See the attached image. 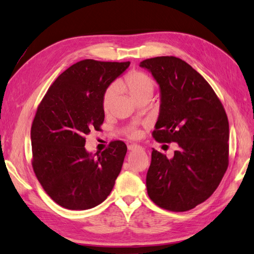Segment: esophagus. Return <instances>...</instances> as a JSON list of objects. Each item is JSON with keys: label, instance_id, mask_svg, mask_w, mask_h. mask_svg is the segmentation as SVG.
Here are the masks:
<instances>
[{"label": "esophagus", "instance_id": "esophagus-1", "mask_svg": "<svg viewBox=\"0 0 254 254\" xmlns=\"http://www.w3.org/2000/svg\"><path fill=\"white\" fill-rule=\"evenodd\" d=\"M141 146L137 145V144H129L128 145V150L129 151H134V150H141Z\"/></svg>", "mask_w": 254, "mask_h": 254}]
</instances>
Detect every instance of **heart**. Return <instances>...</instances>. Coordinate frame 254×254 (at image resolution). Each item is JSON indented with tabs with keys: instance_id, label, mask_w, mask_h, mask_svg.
Returning <instances> with one entry per match:
<instances>
[{
	"instance_id": "heart-1",
	"label": "heart",
	"mask_w": 254,
	"mask_h": 254,
	"mask_svg": "<svg viewBox=\"0 0 254 254\" xmlns=\"http://www.w3.org/2000/svg\"><path fill=\"white\" fill-rule=\"evenodd\" d=\"M116 90L126 92L133 100H139L143 97L152 96L155 90V83L151 77L140 71H131L123 79L118 81L115 86L109 87L102 95V109L104 113H108L113 104ZM131 135H135L132 132Z\"/></svg>"
}]
</instances>
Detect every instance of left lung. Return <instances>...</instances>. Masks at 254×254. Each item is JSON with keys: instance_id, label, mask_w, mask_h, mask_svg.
<instances>
[{"instance_id": "obj_1", "label": "left lung", "mask_w": 254, "mask_h": 254, "mask_svg": "<svg viewBox=\"0 0 254 254\" xmlns=\"http://www.w3.org/2000/svg\"><path fill=\"white\" fill-rule=\"evenodd\" d=\"M160 87V113L153 132L159 142H176L168 159L154 150L146 174L151 200L183 212L209 198L229 165V121L211 86L186 62L158 56L141 62Z\"/></svg>"}]
</instances>
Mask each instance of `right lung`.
I'll return each instance as SVG.
<instances>
[{"label": "right lung", "instance_id": "obj_1", "mask_svg": "<svg viewBox=\"0 0 254 254\" xmlns=\"http://www.w3.org/2000/svg\"><path fill=\"white\" fill-rule=\"evenodd\" d=\"M130 63L85 59L69 66L39 104L31 130L33 168L49 197L70 210L108 198L121 172L127 146L116 140L100 154L86 151L85 136L104 120L102 95Z\"/></svg>", "mask_w": 254, "mask_h": 254}]
</instances>
